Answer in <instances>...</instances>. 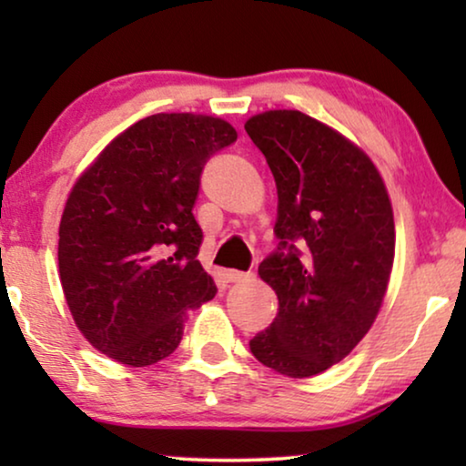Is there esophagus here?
I'll return each instance as SVG.
<instances>
[{
  "mask_svg": "<svg viewBox=\"0 0 466 466\" xmlns=\"http://www.w3.org/2000/svg\"><path fill=\"white\" fill-rule=\"evenodd\" d=\"M250 276L244 271H235V269H225L222 271V279L228 284H235V282H244V279H248Z\"/></svg>",
  "mask_w": 466,
  "mask_h": 466,
  "instance_id": "esophagus-1",
  "label": "esophagus"
}]
</instances>
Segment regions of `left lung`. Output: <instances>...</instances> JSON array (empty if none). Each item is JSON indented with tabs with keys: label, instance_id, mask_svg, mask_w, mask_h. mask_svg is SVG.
Returning a JSON list of instances; mask_svg holds the SVG:
<instances>
[{
	"label": "left lung",
	"instance_id": "obj_1",
	"mask_svg": "<svg viewBox=\"0 0 466 466\" xmlns=\"http://www.w3.org/2000/svg\"><path fill=\"white\" fill-rule=\"evenodd\" d=\"M278 188V252L258 265L278 316L250 341L254 359L311 378L369 333L394 263V216L371 158L333 127L299 110L246 120Z\"/></svg>",
	"mask_w": 466,
	"mask_h": 466
}]
</instances>
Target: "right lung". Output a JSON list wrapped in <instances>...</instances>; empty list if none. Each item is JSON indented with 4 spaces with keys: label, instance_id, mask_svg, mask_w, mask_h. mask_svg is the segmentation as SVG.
<instances>
[{
    "label": "right lung",
    "instance_id": "add662e5",
    "mask_svg": "<svg viewBox=\"0 0 466 466\" xmlns=\"http://www.w3.org/2000/svg\"><path fill=\"white\" fill-rule=\"evenodd\" d=\"M238 139L227 120L152 114L112 139L69 190L59 278L85 339L127 367L180 346L188 309L214 299L193 208L208 158Z\"/></svg>",
    "mask_w": 466,
    "mask_h": 466
}]
</instances>
